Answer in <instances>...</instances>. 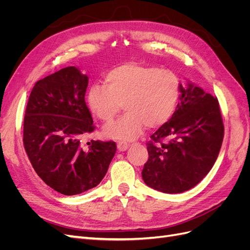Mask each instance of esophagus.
<instances>
[{"mask_svg": "<svg viewBox=\"0 0 250 250\" xmlns=\"http://www.w3.org/2000/svg\"><path fill=\"white\" fill-rule=\"evenodd\" d=\"M117 147H118L119 151H122L123 152V151H126L128 149V147H129V144L124 143V142H119L117 144Z\"/></svg>", "mask_w": 250, "mask_h": 250, "instance_id": "34e87169", "label": "esophagus"}]
</instances>
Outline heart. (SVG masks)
<instances>
[{"instance_id":"b5f03b06","label":"heart","mask_w":250,"mask_h":250,"mask_svg":"<svg viewBox=\"0 0 250 250\" xmlns=\"http://www.w3.org/2000/svg\"><path fill=\"white\" fill-rule=\"evenodd\" d=\"M104 85L88 88L87 105L98 119L110 123L123 104L127 112L103 130L107 138L119 141L139 137L145 125L156 128L167 123L181 95V81L175 73L135 62L120 64L108 71Z\"/></svg>"}]
</instances>
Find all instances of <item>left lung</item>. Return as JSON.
Instances as JSON below:
<instances>
[{
	"instance_id": "obj_1",
	"label": "left lung",
	"mask_w": 250,
	"mask_h": 250,
	"mask_svg": "<svg viewBox=\"0 0 250 250\" xmlns=\"http://www.w3.org/2000/svg\"><path fill=\"white\" fill-rule=\"evenodd\" d=\"M224 126L216 98L188 82L172 118L151 135L142 177L156 191L177 194L198 185L213 168ZM162 139H166L165 143ZM156 142L160 144L155 146Z\"/></svg>"
}]
</instances>
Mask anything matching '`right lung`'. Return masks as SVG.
<instances>
[{
	"instance_id": "add662e5",
	"label": "right lung",
	"mask_w": 250,
	"mask_h": 250,
	"mask_svg": "<svg viewBox=\"0 0 250 250\" xmlns=\"http://www.w3.org/2000/svg\"><path fill=\"white\" fill-rule=\"evenodd\" d=\"M88 77L67 66L35 83L24 119V146L33 169L66 196L101 183L115 156V142L82 140L95 129L84 100Z\"/></svg>"
}]
</instances>
